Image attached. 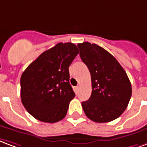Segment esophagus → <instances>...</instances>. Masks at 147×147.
I'll list each match as a JSON object with an SVG mask.
<instances>
[{
  "label": "esophagus",
  "instance_id": "1",
  "mask_svg": "<svg viewBox=\"0 0 147 147\" xmlns=\"http://www.w3.org/2000/svg\"><path fill=\"white\" fill-rule=\"evenodd\" d=\"M78 91H79V86L74 87V92H75V93H76V94L78 92Z\"/></svg>",
  "mask_w": 147,
  "mask_h": 147
}]
</instances>
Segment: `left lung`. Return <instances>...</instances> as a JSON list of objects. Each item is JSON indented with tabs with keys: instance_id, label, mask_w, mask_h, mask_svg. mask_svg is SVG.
<instances>
[{
	"instance_id": "obj_1",
	"label": "left lung",
	"mask_w": 147,
	"mask_h": 147,
	"mask_svg": "<svg viewBox=\"0 0 147 147\" xmlns=\"http://www.w3.org/2000/svg\"><path fill=\"white\" fill-rule=\"evenodd\" d=\"M78 46L92 80V95L82 102L84 113L97 123L112 121L125 111L131 96L128 75L116 59L100 46L89 42Z\"/></svg>"
}]
</instances>
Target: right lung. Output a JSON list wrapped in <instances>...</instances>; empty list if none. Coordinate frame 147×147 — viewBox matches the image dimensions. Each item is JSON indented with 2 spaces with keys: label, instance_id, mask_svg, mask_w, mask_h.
I'll return each instance as SVG.
<instances>
[{
  "label": "right lung",
  "instance_id": "1",
  "mask_svg": "<svg viewBox=\"0 0 147 147\" xmlns=\"http://www.w3.org/2000/svg\"><path fill=\"white\" fill-rule=\"evenodd\" d=\"M79 53L73 43H59L44 51L22 73L21 100L34 118L55 123L66 115L75 96L69 66Z\"/></svg>",
  "mask_w": 147,
  "mask_h": 147
}]
</instances>
